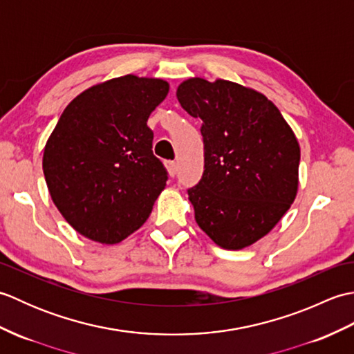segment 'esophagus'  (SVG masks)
<instances>
[{
    "label": "esophagus",
    "mask_w": 354,
    "mask_h": 354,
    "mask_svg": "<svg viewBox=\"0 0 354 354\" xmlns=\"http://www.w3.org/2000/svg\"><path fill=\"white\" fill-rule=\"evenodd\" d=\"M165 167H167V171H169V175L173 178L176 175V171H178V165H176V162L175 161H167L165 162Z\"/></svg>",
    "instance_id": "1"
}]
</instances>
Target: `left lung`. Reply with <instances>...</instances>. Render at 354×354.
<instances>
[{"label": "left lung", "mask_w": 354, "mask_h": 354, "mask_svg": "<svg viewBox=\"0 0 354 354\" xmlns=\"http://www.w3.org/2000/svg\"><path fill=\"white\" fill-rule=\"evenodd\" d=\"M176 97L202 120L204 173L189 189L194 219L223 250L255 243L295 201V133L268 97L234 82L192 77Z\"/></svg>", "instance_id": "1"}]
</instances>
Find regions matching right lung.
Masks as SVG:
<instances>
[{"label":"right lung","mask_w":354,"mask_h":354,"mask_svg":"<svg viewBox=\"0 0 354 354\" xmlns=\"http://www.w3.org/2000/svg\"><path fill=\"white\" fill-rule=\"evenodd\" d=\"M167 93L162 79L127 74L88 88L62 112L42 169L53 202L82 236L114 245L152 213L167 171L147 120Z\"/></svg>","instance_id":"right-lung-1"}]
</instances>
